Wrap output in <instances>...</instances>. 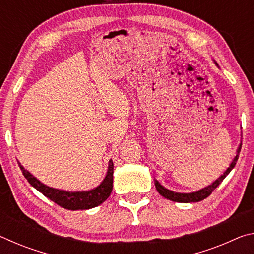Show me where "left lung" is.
Masks as SVG:
<instances>
[{"label": "left lung", "instance_id": "1", "mask_svg": "<svg viewBox=\"0 0 254 254\" xmlns=\"http://www.w3.org/2000/svg\"><path fill=\"white\" fill-rule=\"evenodd\" d=\"M241 147H242V144H240V147L238 149V151H236V156L234 157L233 161L231 162V165L229 168L225 170V173L223 174L220 178H217L216 180L213 184H210L209 186L205 187L203 189H200L198 191H195V192H188V194H184V192H175V191H171L169 189L165 188L163 186H161L160 184H159L157 180L154 182V185H156V188L159 194L161 196L165 197L167 199H170L173 201H178V203H196V201H200L205 198H207V197L212 194L213 190L215 188H216L218 185H220L224 178L226 177L227 175L231 173V170L234 168L235 165H236V161H238L239 159V154L241 151Z\"/></svg>", "mask_w": 254, "mask_h": 254}]
</instances>
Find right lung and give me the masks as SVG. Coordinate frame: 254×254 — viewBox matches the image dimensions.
Returning <instances> with one entry per match:
<instances>
[{"mask_svg": "<svg viewBox=\"0 0 254 254\" xmlns=\"http://www.w3.org/2000/svg\"><path fill=\"white\" fill-rule=\"evenodd\" d=\"M18 163L25 179L31 186L39 190L41 194H44L47 198L66 209L78 210L96 207L109 198L112 189H113V161L112 160L109 162V169H107L105 178L100 186L87 191H65L46 186L36 177H33L28 170H25L20 162Z\"/></svg>", "mask_w": 254, "mask_h": 254, "instance_id": "1", "label": "right lung"}]
</instances>
